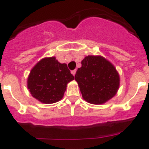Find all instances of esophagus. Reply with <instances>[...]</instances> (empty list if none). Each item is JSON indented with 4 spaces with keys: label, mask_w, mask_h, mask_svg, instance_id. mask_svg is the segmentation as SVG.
Wrapping results in <instances>:
<instances>
[{
    "label": "esophagus",
    "mask_w": 149,
    "mask_h": 149,
    "mask_svg": "<svg viewBox=\"0 0 149 149\" xmlns=\"http://www.w3.org/2000/svg\"><path fill=\"white\" fill-rule=\"evenodd\" d=\"M72 72V74H73V75L74 76V75H75V74H76V69H74V70L72 71V72Z\"/></svg>",
    "instance_id": "esophagus-1"
}]
</instances>
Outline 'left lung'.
I'll list each match as a JSON object with an SVG mask.
<instances>
[{
  "label": "left lung",
  "mask_w": 149,
  "mask_h": 149,
  "mask_svg": "<svg viewBox=\"0 0 149 149\" xmlns=\"http://www.w3.org/2000/svg\"><path fill=\"white\" fill-rule=\"evenodd\" d=\"M74 79L82 97L92 104H102L113 98L120 85L116 68L102 56L88 55L81 61Z\"/></svg>",
  "instance_id": "obj_1"
}]
</instances>
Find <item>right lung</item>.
<instances>
[{
  "label": "right lung",
  "mask_w": 149,
  "mask_h": 149,
  "mask_svg": "<svg viewBox=\"0 0 149 149\" xmlns=\"http://www.w3.org/2000/svg\"><path fill=\"white\" fill-rule=\"evenodd\" d=\"M74 79L65 63H59L55 56L45 57L30 71L27 88L41 103L53 104L63 98L67 84Z\"/></svg>",
  "instance_id": "right-lung-1"
}]
</instances>
